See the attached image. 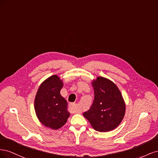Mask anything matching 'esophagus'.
<instances>
[{"mask_svg": "<svg viewBox=\"0 0 158 158\" xmlns=\"http://www.w3.org/2000/svg\"><path fill=\"white\" fill-rule=\"evenodd\" d=\"M69 109L70 111L73 113H78V111L76 110V104L75 103H70L69 105Z\"/></svg>", "mask_w": 158, "mask_h": 158, "instance_id": "obj_1", "label": "esophagus"}]
</instances>
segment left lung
<instances>
[{
    "label": "left lung",
    "instance_id": "1",
    "mask_svg": "<svg viewBox=\"0 0 158 158\" xmlns=\"http://www.w3.org/2000/svg\"><path fill=\"white\" fill-rule=\"evenodd\" d=\"M94 102L83 115L99 132H107L117 128L125 116V104L121 93L111 80L99 76L92 82Z\"/></svg>",
    "mask_w": 158,
    "mask_h": 158
}]
</instances>
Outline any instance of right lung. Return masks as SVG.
<instances>
[{"label": "right lung", "mask_w": 158, "mask_h": 158, "mask_svg": "<svg viewBox=\"0 0 158 158\" xmlns=\"http://www.w3.org/2000/svg\"><path fill=\"white\" fill-rule=\"evenodd\" d=\"M63 83L58 76L46 79L38 89L34 107L37 117L44 126L54 130L63 127L70 116L68 103L61 96Z\"/></svg>", "instance_id": "add662e5"}]
</instances>
